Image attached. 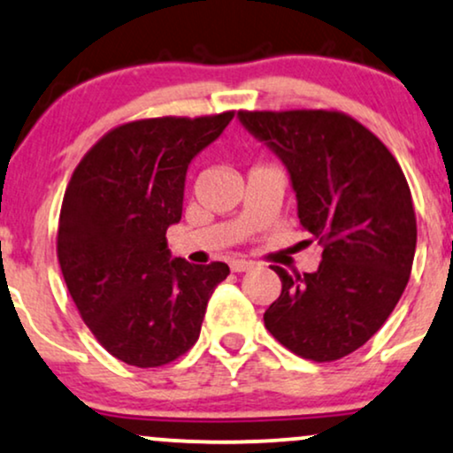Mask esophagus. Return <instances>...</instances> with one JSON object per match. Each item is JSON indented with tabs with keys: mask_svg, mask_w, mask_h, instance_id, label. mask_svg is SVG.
I'll list each match as a JSON object with an SVG mask.
<instances>
[{
	"mask_svg": "<svg viewBox=\"0 0 453 453\" xmlns=\"http://www.w3.org/2000/svg\"><path fill=\"white\" fill-rule=\"evenodd\" d=\"M232 272H249L255 268V261H249V259H234L230 264Z\"/></svg>",
	"mask_w": 453,
	"mask_h": 453,
	"instance_id": "obj_1",
	"label": "esophagus"
}]
</instances>
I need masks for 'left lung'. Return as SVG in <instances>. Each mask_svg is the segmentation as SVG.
<instances>
[{"label":"left lung","mask_w":453,"mask_h":453,"mask_svg":"<svg viewBox=\"0 0 453 453\" xmlns=\"http://www.w3.org/2000/svg\"><path fill=\"white\" fill-rule=\"evenodd\" d=\"M238 119L287 166L299 223L323 244L312 274L276 265L282 291L265 310V329L302 358L348 357L378 334L410 280L418 230L405 174L372 130L342 111H238Z\"/></svg>","instance_id":"left-lung-1"}]
</instances>
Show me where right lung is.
<instances>
[{
	"instance_id": "add662e5",
	"label": "right lung",
	"mask_w": 453,
	"mask_h": 453,
	"mask_svg": "<svg viewBox=\"0 0 453 453\" xmlns=\"http://www.w3.org/2000/svg\"><path fill=\"white\" fill-rule=\"evenodd\" d=\"M151 118L109 130L71 174L57 255L80 316L109 354L160 367L196 344L206 303L230 268L171 257L189 162L232 122Z\"/></svg>"
}]
</instances>
